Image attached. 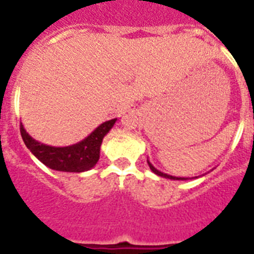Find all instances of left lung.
I'll use <instances>...</instances> for the list:
<instances>
[{
    "label": "left lung",
    "mask_w": 254,
    "mask_h": 254,
    "mask_svg": "<svg viewBox=\"0 0 254 254\" xmlns=\"http://www.w3.org/2000/svg\"><path fill=\"white\" fill-rule=\"evenodd\" d=\"M148 167H150V170L154 172L155 175H158V176H162V177H166V179H171V180H188V177H176V176H171V175H167V174H163V172H160L159 170H156L155 167L152 166L151 163L148 162ZM191 179H194V177H191ZM195 179H197V176H195Z\"/></svg>",
    "instance_id": "left-lung-1"
}]
</instances>
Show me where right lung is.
I'll list each match as a JSON object with an SVG mask.
<instances>
[{"label":"right lung","instance_id":"obj_1","mask_svg":"<svg viewBox=\"0 0 254 254\" xmlns=\"http://www.w3.org/2000/svg\"><path fill=\"white\" fill-rule=\"evenodd\" d=\"M117 119H112L100 124L84 139L65 147H55L36 141L27 133L22 124H20V134L27 148L51 170L61 171V172H84L91 170L98 163L103 138L112 129Z\"/></svg>","mask_w":254,"mask_h":254}]
</instances>
